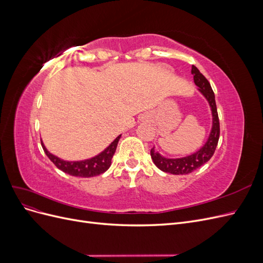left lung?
<instances>
[{
    "mask_svg": "<svg viewBox=\"0 0 263 263\" xmlns=\"http://www.w3.org/2000/svg\"><path fill=\"white\" fill-rule=\"evenodd\" d=\"M191 72L193 74L194 83L198 86L197 90L204 95V98L208 100L210 104L213 117L212 130L205 145L200 150H197L196 153L186 157L170 159L162 157L160 154L157 153L155 147L150 150L151 159H153L154 163L161 171L171 174H187L200 168L201 165L208 162L213 157L219 139V119L217 114L216 102H215V94L212 90V86L208 81V79L200 72V70L195 66H192V71Z\"/></svg>",
    "mask_w": 263,
    "mask_h": 263,
    "instance_id": "obj_1",
    "label": "left lung"
}]
</instances>
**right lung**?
Returning <instances> with one entry per match:
<instances>
[{
	"label": "right lung",
	"instance_id": "add662e5",
	"mask_svg": "<svg viewBox=\"0 0 263 263\" xmlns=\"http://www.w3.org/2000/svg\"><path fill=\"white\" fill-rule=\"evenodd\" d=\"M121 136L122 135H119L118 137H116V139L112 142V144H110L106 149L103 150L102 153L99 154L98 156H95L91 159H86V160H81V161L62 160V159L58 158L57 156L50 154L49 151L46 149L43 141H42V146L47 157H48L53 162V164L61 171L73 177L91 178V177H95V176H99V174L104 173L109 168L110 163H112V158L116 151L118 140L121 138Z\"/></svg>",
	"mask_w": 263,
	"mask_h": 263
}]
</instances>
